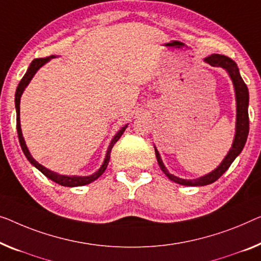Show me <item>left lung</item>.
Wrapping results in <instances>:
<instances>
[{"mask_svg":"<svg viewBox=\"0 0 261 261\" xmlns=\"http://www.w3.org/2000/svg\"><path fill=\"white\" fill-rule=\"evenodd\" d=\"M206 63H208L212 67H220L225 69L231 77L233 82V87H234L236 92V102H237V122H236V135L233 139L232 147L228 151L226 157L224 161L220 163V165L215 169L212 172H210L205 176L197 178V179H182V178L176 177L171 174L168 169L165 168L164 163H163L161 154L154 146L155 157H157L158 164L161 166V170L164 172L170 180H172L177 184L185 185V186H204L215 182L217 179L223 176V173L230 168L233 161L238 157L239 153L242 152L245 143H246L248 130H250V119H248V89L240 76L239 69L237 67L236 62L232 61L227 56L219 55V54H212L211 56L206 57L204 60Z\"/></svg>","mask_w":261,"mask_h":261,"instance_id":"1","label":"left lung"}]
</instances>
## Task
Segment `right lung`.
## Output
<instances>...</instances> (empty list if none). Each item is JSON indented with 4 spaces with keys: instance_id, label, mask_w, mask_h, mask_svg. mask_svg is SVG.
<instances>
[{
    "instance_id": "right-lung-1",
    "label": "right lung",
    "mask_w": 261,
    "mask_h": 261,
    "mask_svg": "<svg viewBox=\"0 0 261 261\" xmlns=\"http://www.w3.org/2000/svg\"><path fill=\"white\" fill-rule=\"evenodd\" d=\"M54 57H55V56H49V57H45V58H36V60H34L30 63L28 70H27L25 75L23 76V79L18 83V87L16 89V93H15V107H16V127H17L18 141H19V144H21L22 151H23V153L25 154L27 159H28V161L35 166V168L40 170L41 172L43 173L45 177H48L49 179H51L53 181H55V182H57V184H60L62 186H68V188H73V186H83V185L90 184V182H92L93 180H96L97 178H99L100 176H102L103 172L107 169L108 164H109V161H110V154H111L112 147H114L116 142H117L118 139L120 138V136L123 135V132L125 131L127 125L123 126L122 129H120L117 132V134L115 135V137L112 138L110 145H109V147H108L106 158H104V162H103L102 166H100L98 171H96L95 173L90 174V176L82 177V176H64V174H58L56 172H54V171H50L49 169L44 168L43 165H41L40 163H37L36 161H35L33 155L30 154L28 147H27V144H25L24 138H23V135H22L21 122H19V102H21V96H22L23 91H24V89L27 88V85L30 83L31 79H33L35 73L37 72V70L40 69L41 67H43V65L46 63V62H49Z\"/></svg>"
}]
</instances>
